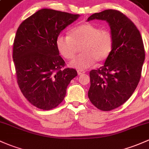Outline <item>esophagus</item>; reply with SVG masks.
<instances>
[{
	"label": "esophagus",
	"mask_w": 149,
	"mask_h": 149,
	"mask_svg": "<svg viewBox=\"0 0 149 149\" xmlns=\"http://www.w3.org/2000/svg\"><path fill=\"white\" fill-rule=\"evenodd\" d=\"M84 72H85V71H84V70H77V74H79V75H81V74H84Z\"/></svg>",
	"instance_id": "1"
}]
</instances>
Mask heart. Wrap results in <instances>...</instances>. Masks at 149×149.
I'll return each mask as SVG.
<instances>
[{"label":"heart","mask_w":149,"mask_h":149,"mask_svg":"<svg viewBox=\"0 0 149 149\" xmlns=\"http://www.w3.org/2000/svg\"><path fill=\"white\" fill-rule=\"evenodd\" d=\"M81 44L82 53L70 62L72 68L85 70L90 68L95 61L106 60L113 49V37L111 32L101 29L91 23H84L72 29L70 36L60 35L56 40L59 52L66 60H72Z\"/></svg>","instance_id":"b5f03b06"}]
</instances>
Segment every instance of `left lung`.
Listing matches in <instances>:
<instances>
[{
	"label": "left lung",
	"mask_w": 149,
	"mask_h": 149,
	"mask_svg": "<svg viewBox=\"0 0 149 149\" xmlns=\"http://www.w3.org/2000/svg\"><path fill=\"white\" fill-rule=\"evenodd\" d=\"M94 19L108 22L113 44L104 65L89 72L88 97L97 109L111 111L125 103L138 85L145 60L144 46L138 28L120 11L96 13L87 21Z\"/></svg>",
	"instance_id": "8db88e82"
}]
</instances>
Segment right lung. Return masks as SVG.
<instances>
[{
	"label": "right lung",
	"mask_w": 149,
	"mask_h": 149,
	"mask_svg": "<svg viewBox=\"0 0 149 149\" xmlns=\"http://www.w3.org/2000/svg\"><path fill=\"white\" fill-rule=\"evenodd\" d=\"M79 16L44 8L17 28L13 48L17 82L24 97L38 109L50 110L58 106L70 81L77 76L74 69L65 68L56 40Z\"/></svg>",
	"instance_id": "right-lung-1"
}]
</instances>
